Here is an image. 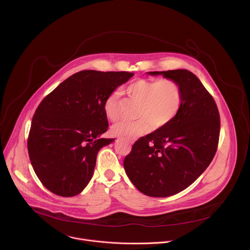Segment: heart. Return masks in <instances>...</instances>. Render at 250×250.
<instances>
[{
  "instance_id": "obj_1",
  "label": "heart",
  "mask_w": 250,
  "mask_h": 250,
  "mask_svg": "<svg viewBox=\"0 0 250 250\" xmlns=\"http://www.w3.org/2000/svg\"><path fill=\"white\" fill-rule=\"evenodd\" d=\"M131 101L137 102L134 122H121L112 127V134L122 139L130 140L148 133L154 127L168 125L179 113L182 104V90L173 79H136L125 88ZM119 92L112 93L104 105V114L110 121L120 119Z\"/></svg>"
}]
</instances>
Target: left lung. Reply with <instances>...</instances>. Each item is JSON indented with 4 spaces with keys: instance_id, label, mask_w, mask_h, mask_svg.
Masks as SVG:
<instances>
[{
    "instance_id": "left-lung-1",
    "label": "left lung",
    "mask_w": 250,
    "mask_h": 250,
    "mask_svg": "<svg viewBox=\"0 0 250 250\" xmlns=\"http://www.w3.org/2000/svg\"><path fill=\"white\" fill-rule=\"evenodd\" d=\"M148 74L178 82L181 109L168 125L134 142L124 167L138 191L163 198L185 190L209 165L218 149L221 121L215 100L190 71Z\"/></svg>"
}]
</instances>
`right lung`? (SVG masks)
<instances>
[{
    "label": "right lung",
    "mask_w": 250,
    "mask_h": 250,
    "mask_svg": "<svg viewBox=\"0 0 250 250\" xmlns=\"http://www.w3.org/2000/svg\"><path fill=\"white\" fill-rule=\"evenodd\" d=\"M133 73L83 70L67 78L40 104L31 121L27 150L42 185L73 197L90 182L99 150L115 138H101L109 126L104 102Z\"/></svg>",
    "instance_id": "1"
}]
</instances>
